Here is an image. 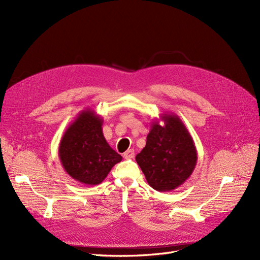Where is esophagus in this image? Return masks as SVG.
I'll use <instances>...</instances> for the list:
<instances>
[{"mask_svg": "<svg viewBox=\"0 0 260 260\" xmlns=\"http://www.w3.org/2000/svg\"><path fill=\"white\" fill-rule=\"evenodd\" d=\"M123 157H124L125 159H131V158H133V157H135V149H133V148L128 149L127 152L123 153Z\"/></svg>", "mask_w": 260, "mask_h": 260, "instance_id": "obj_1", "label": "esophagus"}]
</instances>
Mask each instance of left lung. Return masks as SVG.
Here are the masks:
<instances>
[{
	"mask_svg": "<svg viewBox=\"0 0 260 260\" xmlns=\"http://www.w3.org/2000/svg\"><path fill=\"white\" fill-rule=\"evenodd\" d=\"M136 160L154 190L169 192L190 178L198 162V152L179 116L165 113L159 119L153 120L146 145Z\"/></svg>",
	"mask_w": 260,
	"mask_h": 260,
	"instance_id": "left-lung-1",
	"label": "left lung"
}]
</instances>
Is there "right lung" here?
Wrapping results in <instances>:
<instances>
[{
    "label": "right lung",
    "mask_w": 260,
    "mask_h": 260,
    "mask_svg": "<svg viewBox=\"0 0 260 260\" xmlns=\"http://www.w3.org/2000/svg\"><path fill=\"white\" fill-rule=\"evenodd\" d=\"M103 118L83 109L62 136L58 156L67 174L85 185L103 182L122 157L109 146L103 135Z\"/></svg>",
    "instance_id": "add662e5"
}]
</instances>
